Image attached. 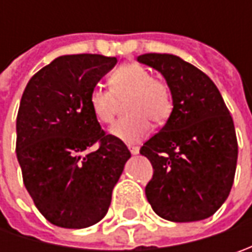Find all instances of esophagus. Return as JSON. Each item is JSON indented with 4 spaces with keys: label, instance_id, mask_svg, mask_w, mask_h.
I'll return each mask as SVG.
<instances>
[{
    "label": "esophagus",
    "instance_id": "esophagus-1",
    "mask_svg": "<svg viewBox=\"0 0 252 252\" xmlns=\"http://www.w3.org/2000/svg\"><path fill=\"white\" fill-rule=\"evenodd\" d=\"M129 150H130L131 154H134V156H136V154H139L140 149H139V147H134V146H131V147H129Z\"/></svg>",
    "mask_w": 252,
    "mask_h": 252
}]
</instances>
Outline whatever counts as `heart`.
I'll list each match as a JSON object with an SVG mask.
<instances>
[{
  "label": "heart",
  "mask_w": 252,
  "mask_h": 252,
  "mask_svg": "<svg viewBox=\"0 0 252 252\" xmlns=\"http://www.w3.org/2000/svg\"><path fill=\"white\" fill-rule=\"evenodd\" d=\"M126 99L123 112L127 115L111 127L112 136L123 143H136L151 130V123H162L172 112V95L167 84L153 78L139 64L121 65L109 77V90L94 87L88 94V106L94 118L109 125L115 118L118 102Z\"/></svg>",
  "instance_id": "obj_1"
}]
</instances>
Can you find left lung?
<instances>
[{
  "label": "left lung",
  "instance_id": "left-lung-1",
  "mask_svg": "<svg viewBox=\"0 0 252 252\" xmlns=\"http://www.w3.org/2000/svg\"><path fill=\"white\" fill-rule=\"evenodd\" d=\"M137 60L164 75L174 105L167 123L140 149L154 169L147 200L169 221L210 218L234 182L238 144L233 118L218 87L195 65L174 54L147 53Z\"/></svg>",
  "mask_w": 252,
  "mask_h": 252
}]
</instances>
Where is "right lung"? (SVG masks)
Returning <instances> with one entry per match:
<instances>
[{"label": "right lung", "instance_id": "obj_1", "mask_svg": "<svg viewBox=\"0 0 252 252\" xmlns=\"http://www.w3.org/2000/svg\"><path fill=\"white\" fill-rule=\"evenodd\" d=\"M116 62L101 54L62 56L25 88L16 157L34 206L54 226L85 228L102 220L130 158L123 141L102 130L87 102Z\"/></svg>", "mask_w": 252, "mask_h": 252}]
</instances>
